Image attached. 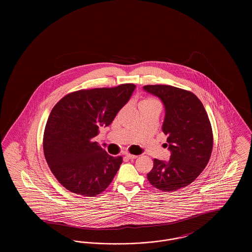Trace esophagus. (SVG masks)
Wrapping results in <instances>:
<instances>
[{
	"instance_id": "1",
	"label": "esophagus",
	"mask_w": 252,
	"mask_h": 252,
	"mask_svg": "<svg viewBox=\"0 0 252 252\" xmlns=\"http://www.w3.org/2000/svg\"><path fill=\"white\" fill-rule=\"evenodd\" d=\"M126 157L128 159H135V158H138L137 155H132V154H129V153H126Z\"/></svg>"
}]
</instances>
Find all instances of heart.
I'll list each match as a JSON object with an SVG mask.
<instances>
[{"label": "heart", "instance_id": "obj_1", "mask_svg": "<svg viewBox=\"0 0 252 252\" xmlns=\"http://www.w3.org/2000/svg\"><path fill=\"white\" fill-rule=\"evenodd\" d=\"M148 103H156V101L154 99H145L143 102H141V104H148Z\"/></svg>", "mask_w": 252, "mask_h": 252}]
</instances>
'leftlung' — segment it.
Returning a JSON list of instances; mask_svg holds the SVG:
<instances>
[{
	"label": "left lung",
	"mask_w": 252,
	"mask_h": 252,
	"mask_svg": "<svg viewBox=\"0 0 252 252\" xmlns=\"http://www.w3.org/2000/svg\"><path fill=\"white\" fill-rule=\"evenodd\" d=\"M145 92L164 105L162 131L167 135L169 161L154 159L147 180L155 188L174 192L188 186L203 171L213 150V130L201 101L189 91L169 85H147Z\"/></svg>",
	"instance_id": "left-lung-1"
}]
</instances>
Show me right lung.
Returning <instances> with one entry per match:
<instances>
[{
    "label": "right lung",
    "instance_id": "right-lung-1",
    "mask_svg": "<svg viewBox=\"0 0 252 252\" xmlns=\"http://www.w3.org/2000/svg\"><path fill=\"white\" fill-rule=\"evenodd\" d=\"M136 86L80 90L64 96L45 126L43 151L50 170L70 192L95 196L108 188L123 162L93 139L130 99Z\"/></svg>",
    "mask_w": 252,
    "mask_h": 252
}]
</instances>
